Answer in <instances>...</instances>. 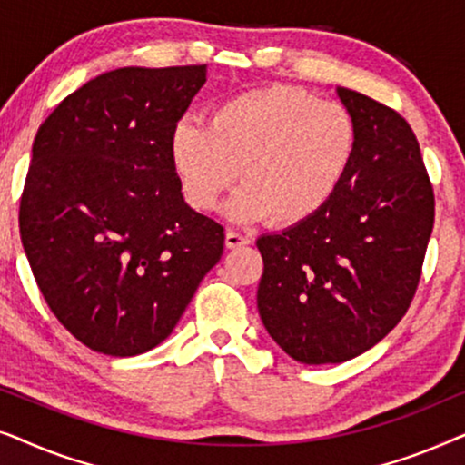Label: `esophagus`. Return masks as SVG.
<instances>
[{"label":"esophagus","instance_id":"34e87169","mask_svg":"<svg viewBox=\"0 0 465 465\" xmlns=\"http://www.w3.org/2000/svg\"><path fill=\"white\" fill-rule=\"evenodd\" d=\"M224 243H226L228 250H234V247H241V245L250 243V237H245V234H241L237 231H228Z\"/></svg>","mask_w":465,"mask_h":465}]
</instances>
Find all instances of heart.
Instances as JSON below:
<instances>
[{
    "label": "heart",
    "mask_w": 465,
    "mask_h": 465,
    "mask_svg": "<svg viewBox=\"0 0 465 465\" xmlns=\"http://www.w3.org/2000/svg\"><path fill=\"white\" fill-rule=\"evenodd\" d=\"M358 143V123L345 105L275 84L222 101L209 123L177 120L169 156L194 209H213L239 175L243 186L228 203V215L239 222L269 218L272 226L290 228L334 199Z\"/></svg>",
    "instance_id": "b5f03b06"
}]
</instances>
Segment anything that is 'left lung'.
Instances as JSON below:
<instances>
[{"label":"left lung","mask_w":465,"mask_h":465,"mask_svg":"<svg viewBox=\"0 0 465 465\" xmlns=\"http://www.w3.org/2000/svg\"><path fill=\"white\" fill-rule=\"evenodd\" d=\"M360 131L358 154L326 209L258 239V311L302 364H341L385 339L415 298L434 228V186L409 123L336 88Z\"/></svg>","instance_id":"obj_1"}]
</instances>
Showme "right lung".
<instances>
[{
  "instance_id": "obj_1",
  "label": "right lung",
  "mask_w": 465,
  "mask_h": 465,
  "mask_svg": "<svg viewBox=\"0 0 465 465\" xmlns=\"http://www.w3.org/2000/svg\"><path fill=\"white\" fill-rule=\"evenodd\" d=\"M205 72L114 69L37 131L21 241L50 311L93 351L126 358L167 339L224 252V226L183 203L169 156Z\"/></svg>"
}]
</instances>
